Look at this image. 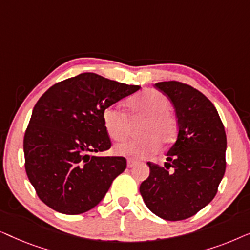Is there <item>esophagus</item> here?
Returning a JSON list of instances; mask_svg holds the SVG:
<instances>
[{"mask_svg": "<svg viewBox=\"0 0 250 250\" xmlns=\"http://www.w3.org/2000/svg\"><path fill=\"white\" fill-rule=\"evenodd\" d=\"M134 165H135V162H133V160H127V167H128V168H132V167Z\"/></svg>", "mask_w": 250, "mask_h": 250, "instance_id": "obj_1", "label": "esophagus"}]
</instances>
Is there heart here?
Returning a JSON list of instances; mask_svg holds the SVG:
<instances>
[{
    "instance_id": "obj_1",
    "label": "heart",
    "mask_w": 250,
    "mask_h": 250,
    "mask_svg": "<svg viewBox=\"0 0 250 250\" xmlns=\"http://www.w3.org/2000/svg\"><path fill=\"white\" fill-rule=\"evenodd\" d=\"M132 122L143 119L139 126L140 138L128 140L115 146L116 155L128 159L146 158L159 149L168 146L177 135V121L170 112L168 98L155 90H148L127 101ZM102 121L108 135L115 141H122L131 132V121L121 109L110 105L102 112Z\"/></svg>"
}]
</instances>
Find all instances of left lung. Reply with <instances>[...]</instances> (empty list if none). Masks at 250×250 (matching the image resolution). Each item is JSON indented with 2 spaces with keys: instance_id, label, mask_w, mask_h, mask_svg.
Listing matches in <instances>:
<instances>
[{
  "instance_id": "8db88e82",
  "label": "left lung",
  "mask_w": 250,
  "mask_h": 250,
  "mask_svg": "<svg viewBox=\"0 0 250 250\" xmlns=\"http://www.w3.org/2000/svg\"><path fill=\"white\" fill-rule=\"evenodd\" d=\"M155 86L173 102L179 134L166 153L165 167L146 163L150 174L140 193L157 216L182 221L216 196L227 166V134L216 108L201 92L176 81Z\"/></svg>"
}]
</instances>
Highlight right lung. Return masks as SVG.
<instances>
[{
	"label": "right lung",
	"instance_id": "1",
	"mask_svg": "<svg viewBox=\"0 0 250 250\" xmlns=\"http://www.w3.org/2000/svg\"><path fill=\"white\" fill-rule=\"evenodd\" d=\"M139 85L84 73L51 86L33 109L23 136L25 169L36 194L59 213L97 206L126 168L124 157H95L110 149L102 112Z\"/></svg>",
	"mask_w": 250,
	"mask_h": 250
}]
</instances>
